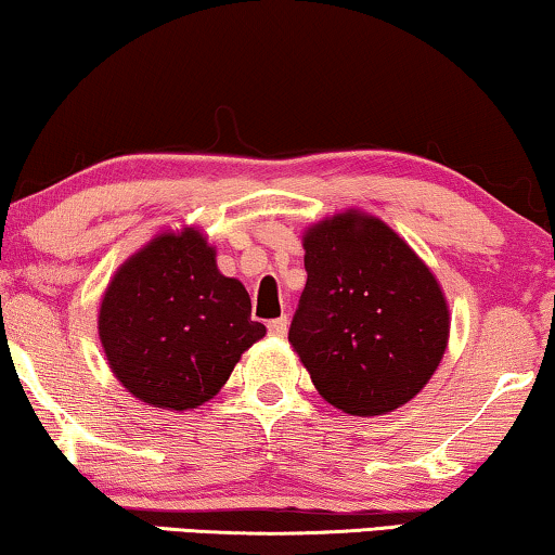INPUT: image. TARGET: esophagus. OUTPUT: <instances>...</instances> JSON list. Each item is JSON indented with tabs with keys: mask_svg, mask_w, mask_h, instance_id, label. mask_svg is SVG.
<instances>
[{
	"mask_svg": "<svg viewBox=\"0 0 555 555\" xmlns=\"http://www.w3.org/2000/svg\"><path fill=\"white\" fill-rule=\"evenodd\" d=\"M268 331H270V335H275V337H283V335L287 333V318L283 315V318H275V320H270V323H268Z\"/></svg>",
	"mask_w": 555,
	"mask_h": 555,
	"instance_id": "esophagus-1",
	"label": "esophagus"
}]
</instances>
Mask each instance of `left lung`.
I'll return each mask as SVG.
<instances>
[{
	"instance_id": "1",
	"label": "left lung",
	"mask_w": 555,
	"mask_h": 555,
	"mask_svg": "<svg viewBox=\"0 0 555 555\" xmlns=\"http://www.w3.org/2000/svg\"><path fill=\"white\" fill-rule=\"evenodd\" d=\"M302 247L308 283L287 337L312 385L358 417L405 405L436 373L451 333L436 275L360 210L312 224Z\"/></svg>"
}]
</instances>
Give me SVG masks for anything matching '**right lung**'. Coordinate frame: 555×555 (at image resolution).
I'll return each mask as SVG.
<instances>
[{
	"mask_svg": "<svg viewBox=\"0 0 555 555\" xmlns=\"http://www.w3.org/2000/svg\"><path fill=\"white\" fill-rule=\"evenodd\" d=\"M245 285L224 278L195 228L159 232L119 264L100 305V340L127 392L163 411L218 396L264 335Z\"/></svg>",
	"mask_w": 555,
	"mask_h": 555,
	"instance_id": "add662e5",
	"label": "right lung"
}]
</instances>
